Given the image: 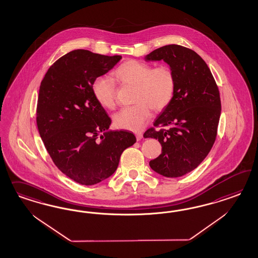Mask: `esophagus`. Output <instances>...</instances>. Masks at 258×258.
<instances>
[{"label": "esophagus", "mask_w": 258, "mask_h": 258, "mask_svg": "<svg viewBox=\"0 0 258 258\" xmlns=\"http://www.w3.org/2000/svg\"><path fill=\"white\" fill-rule=\"evenodd\" d=\"M135 135H136V139H137V141H140L141 139L143 138V134L141 133H136Z\"/></svg>", "instance_id": "1"}]
</instances>
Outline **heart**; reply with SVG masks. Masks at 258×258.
<instances>
[{
    "mask_svg": "<svg viewBox=\"0 0 258 258\" xmlns=\"http://www.w3.org/2000/svg\"><path fill=\"white\" fill-rule=\"evenodd\" d=\"M122 83L135 87L133 106L120 109L114 115V124L123 130L139 132L154 110L164 109L172 100L176 88L174 72L167 65L152 68L148 63L131 59L122 63L113 73ZM94 98L101 106L113 109L116 105L115 85L107 77L95 78L92 85Z\"/></svg>",
    "mask_w": 258,
    "mask_h": 258,
    "instance_id": "b5f03b06",
    "label": "heart"
}]
</instances>
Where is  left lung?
I'll return each instance as SVG.
<instances>
[{"label": "left lung", "mask_w": 258, "mask_h": 258, "mask_svg": "<svg viewBox=\"0 0 258 258\" xmlns=\"http://www.w3.org/2000/svg\"><path fill=\"white\" fill-rule=\"evenodd\" d=\"M145 60H164L176 78L173 98L154 122L169 128L151 127L144 134L162 145V153L149 165L164 177H181L198 167L216 141L221 112L219 88L207 64L186 47H160Z\"/></svg>", "instance_id": "1"}]
</instances>
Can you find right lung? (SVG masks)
<instances>
[{"instance_id":"add662e5","label":"right lung","mask_w":258,"mask_h":258,"mask_svg":"<svg viewBox=\"0 0 258 258\" xmlns=\"http://www.w3.org/2000/svg\"><path fill=\"white\" fill-rule=\"evenodd\" d=\"M121 58L74 50L57 59L40 83L37 107L40 138L57 168L82 185L110 177L122 152L136 142L133 133L109 131L111 120L92 92L94 79Z\"/></svg>"}]
</instances>
